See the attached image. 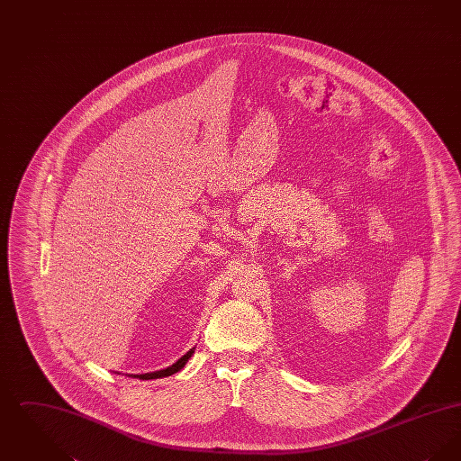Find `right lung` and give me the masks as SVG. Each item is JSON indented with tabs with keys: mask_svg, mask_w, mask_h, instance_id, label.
<instances>
[{
	"mask_svg": "<svg viewBox=\"0 0 461 461\" xmlns=\"http://www.w3.org/2000/svg\"><path fill=\"white\" fill-rule=\"evenodd\" d=\"M195 352V348L194 349H190V351L186 352L185 356H181L177 361H176L175 365H171V366H167V368H164V370H158V372L152 373H143V375H132V376H136V378H140V380H152V378H162V376H169V375H175V373L179 372L186 363H188V359L192 357V354Z\"/></svg>",
	"mask_w": 461,
	"mask_h": 461,
	"instance_id": "obj_1",
	"label": "right lung"
}]
</instances>
